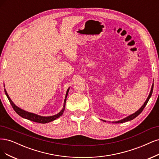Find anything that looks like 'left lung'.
<instances>
[{"label": "left lung", "instance_id": "obj_1", "mask_svg": "<svg viewBox=\"0 0 159 159\" xmlns=\"http://www.w3.org/2000/svg\"><path fill=\"white\" fill-rule=\"evenodd\" d=\"M152 91H153V84H152V87H151V92H150V93H149V95L148 96V97H147V100L145 101V102H144V104H143V105L142 106L139 110L137 111L136 112H135V113H134V114H131L130 116H128V117H126V118H125L124 119H123V120H120V121H117V122H114V123H124V122H128V121H129V120H133V119H134L135 117H137L138 116V115L143 111V109H144V108L145 107V106L147 105V102H148V101H149V98H150V97H151V95H152ZM104 122H106V121H105V120H103Z\"/></svg>", "mask_w": 159, "mask_h": 159}]
</instances>
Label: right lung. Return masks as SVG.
Returning a JSON list of instances; mask_svg holds the SVG:
<instances>
[{"mask_svg":"<svg viewBox=\"0 0 159 159\" xmlns=\"http://www.w3.org/2000/svg\"><path fill=\"white\" fill-rule=\"evenodd\" d=\"M68 91H69V89L67 90L66 94V97H65V100H64V107H63L62 110L61 112H60L58 114H57L56 115H54V116H39V115L34 114V113L26 112V111L22 110V109L20 108L19 107H16L14 104V102L12 101V100H11L10 98L6 89H4L5 94H6L7 97H8V100H9L10 104H11V105H12V107L14 110L15 111V112L17 113L19 115V116H21L24 118L31 120V121L37 122V123H41V124H46V123H48V122H52V121H53V120H56L57 118H58L60 116H62L64 111V109H65L66 102V97L68 96Z\"/></svg>","mask_w":159,"mask_h":159,"instance_id":"1","label":"right lung"}]
</instances>
